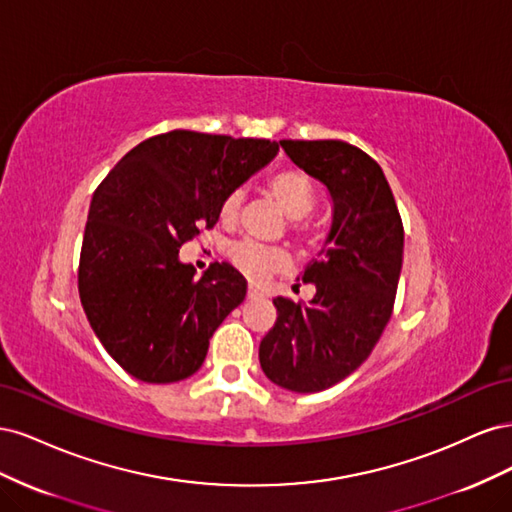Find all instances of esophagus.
Wrapping results in <instances>:
<instances>
[{"label": "esophagus", "mask_w": 512, "mask_h": 512, "mask_svg": "<svg viewBox=\"0 0 512 512\" xmlns=\"http://www.w3.org/2000/svg\"><path fill=\"white\" fill-rule=\"evenodd\" d=\"M260 297H265V294H262V290L258 286L250 284V288H247V299H260Z\"/></svg>", "instance_id": "34e87169"}]
</instances>
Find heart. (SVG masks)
<instances>
[{
  "instance_id": "1",
  "label": "heart",
  "mask_w": 512,
  "mask_h": 512,
  "mask_svg": "<svg viewBox=\"0 0 512 512\" xmlns=\"http://www.w3.org/2000/svg\"><path fill=\"white\" fill-rule=\"evenodd\" d=\"M271 196L277 200L288 218L301 220L305 215L312 213L316 205V190L314 183L309 179L303 170L299 168H282L273 173L267 181ZM243 203V192L239 188L230 190L220 203V220L222 224L230 226L235 224L239 218ZM294 230H303L301 222H294ZM230 262L235 265L245 277L250 280H262L269 273L282 269L286 265V254L280 247L273 245H262L256 241H239L230 245L228 250Z\"/></svg>"
}]
</instances>
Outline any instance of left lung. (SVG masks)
<instances>
[{"mask_svg": "<svg viewBox=\"0 0 512 512\" xmlns=\"http://www.w3.org/2000/svg\"><path fill=\"white\" fill-rule=\"evenodd\" d=\"M288 158L322 181L333 226L303 282L309 303L275 297L277 320L258 348L267 378L294 393H318L367 359L391 320L404 256V224L380 164L344 141H280Z\"/></svg>", "mask_w": 512, "mask_h": 512, "instance_id": "1", "label": "left lung"}]
</instances>
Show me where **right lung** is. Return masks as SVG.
Returning <instances> with one entry per match:
<instances>
[{
    "instance_id": "1",
    "label": "right lung",
    "mask_w": 512,
    "mask_h": 512,
    "mask_svg": "<svg viewBox=\"0 0 512 512\" xmlns=\"http://www.w3.org/2000/svg\"><path fill=\"white\" fill-rule=\"evenodd\" d=\"M277 151L267 138L173 130L128 151L96 188L79 297L91 329L130 376L168 384L203 365L247 282L228 262L196 277L179 247L213 228L222 198Z\"/></svg>"
}]
</instances>
